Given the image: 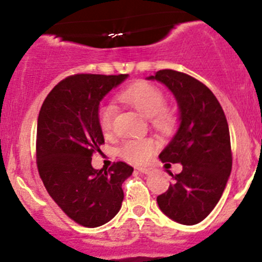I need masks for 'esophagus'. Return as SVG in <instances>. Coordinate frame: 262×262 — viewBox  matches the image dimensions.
<instances>
[{"label": "esophagus", "instance_id": "34e87169", "mask_svg": "<svg viewBox=\"0 0 262 262\" xmlns=\"http://www.w3.org/2000/svg\"><path fill=\"white\" fill-rule=\"evenodd\" d=\"M137 170L139 171V172H141V173H145V175H150V173H152V172H154V169H152V167H145V166H140V167H138Z\"/></svg>", "mask_w": 262, "mask_h": 262}]
</instances>
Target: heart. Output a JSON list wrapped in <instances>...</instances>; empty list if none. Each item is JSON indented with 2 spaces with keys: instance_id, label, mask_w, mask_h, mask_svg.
Here are the masks:
<instances>
[{
  "instance_id": "1",
  "label": "heart",
  "mask_w": 262,
  "mask_h": 262,
  "mask_svg": "<svg viewBox=\"0 0 262 262\" xmlns=\"http://www.w3.org/2000/svg\"><path fill=\"white\" fill-rule=\"evenodd\" d=\"M124 103L133 107L138 113L145 118L151 119L152 125L159 130L167 132L172 128L175 118L170 111L165 110L166 97L158 87L146 82H139L124 90L118 95ZM114 107L112 104H103L98 111V124L104 135L111 134L113 128ZM155 150L154 141L150 139L128 140L123 144L121 152L125 159L133 162H145L149 160Z\"/></svg>"
}]
</instances>
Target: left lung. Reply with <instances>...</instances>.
I'll return each instance as SVG.
<instances>
[{
	"label": "left lung",
	"instance_id": "obj_1",
	"mask_svg": "<svg viewBox=\"0 0 262 262\" xmlns=\"http://www.w3.org/2000/svg\"><path fill=\"white\" fill-rule=\"evenodd\" d=\"M146 80L166 86L179 106V128L159 159L182 171H167L173 182L156 198L159 208L177 223L197 224L217 206L231 172L227 118L213 92L189 75L160 70Z\"/></svg>",
	"mask_w": 262,
	"mask_h": 262
}]
</instances>
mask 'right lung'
I'll return each mask as SVG.
<instances>
[{
  "mask_svg": "<svg viewBox=\"0 0 262 262\" xmlns=\"http://www.w3.org/2000/svg\"><path fill=\"white\" fill-rule=\"evenodd\" d=\"M128 75L81 74L60 81L47 96L38 117V170L48 193L83 227L106 224L122 207V185L133 167L118 161L93 169L95 151L104 143L98 124L100 103Z\"/></svg>",
  "mask_w": 262,
  "mask_h": 262,
  "instance_id": "add662e5",
  "label": "right lung"
}]
</instances>
